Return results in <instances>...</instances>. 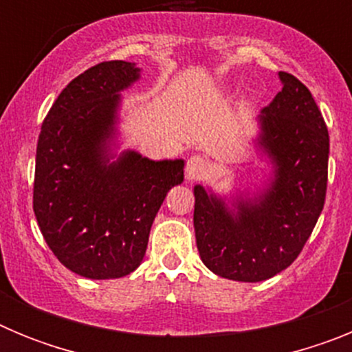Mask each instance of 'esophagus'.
Returning <instances> with one entry per match:
<instances>
[{"instance_id":"1","label":"esophagus","mask_w":352,"mask_h":352,"mask_svg":"<svg viewBox=\"0 0 352 352\" xmlns=\"http://www.w3.org/2000/svg\"><path fill=\"white\" fill-rule=\"evenodd\" d=\"M210 170V164L204 160L203 157H199V155H194V157L188 158L185 166V176L188 182H195V179L204 178Z\"/></svg>"}]
</instances>
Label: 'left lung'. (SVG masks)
<instances>
[{"label": "left lung", "instance_id": "left-lung-1", "mask_svg": "<svg viewBox=\"0 0 352 352\" xmlns=\"http://www.w3.org/2000/svg\"><path fill=\"white\" fill-rule=\"evenodd\" d=\"M282 91L257 116V157L272 170L256 192L194 186L199 256L214 275L263 282L294 263L321 214L329 135L309 88L278 72Z\"/></svg>", "mask_w": 352, "mask_h": 352}]
</instances>
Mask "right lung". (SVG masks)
<instances>
[{
	"mask_svg": "<svg viewBox=\"0 0 352 352\" xmlns=\"http://www.w3.org/2000/svg\"><path fill=\"white\" fill-rule=\"evenodd\" d=\"M141 79L130 61H104L77 76L43 120L33 210L45 243L70 272L120 278L142 263L151 223L185 160L116 153L123 96Z\"/></svg>",
	"mask_w": 352,
	"mask_h": 352,
	"instance_id": "right-lung-1",
	"label": "right lung"
}]
</instances>
